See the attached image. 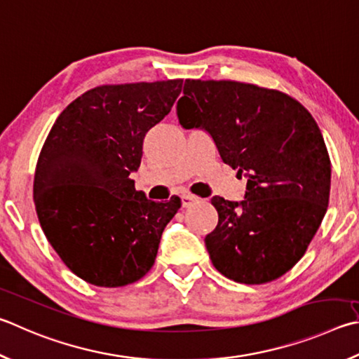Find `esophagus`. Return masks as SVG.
<instances>
[{"instance_id": "esophagus-1", "label": "esophagus", "mask_w": 359, "mask_h": 359, "mask_svg": "<svg viewBox=\"0 0 359 359\" xmlns=\"http://www.w3.org/2000/svg\"><path fill=\"white\" fill-rule=\"evenodd\" d=\"M199 198L194 196V194L190 193H184L182 194V207H190L194 202H198Z\"/></svg>"}]
</instances>
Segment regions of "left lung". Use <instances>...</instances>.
Wrapping results in <instances>:
<instances>
[{"instance_id": "left-lung-1", "label": "left lung", "mask_w": 359, "mask_h": 359, "mask_svg": "<svg viewBox=\"0 0 359 359\" xmlns=\"http://www.w3.org/2000/svg\"><path fill=\"white\" fill-rule=\"evenodd\" d=\"M177 117L210 135L221 160L248 180L243 201L212 198L218 224L204 242L213 266L243 284L283 276L328 207L331 163L314 117L279 90L213 80L185 81Z\"/></svg>"}]
</instances>
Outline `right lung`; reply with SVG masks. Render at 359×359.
Listing matches in <instances>:
<instances>
[{
	"label": "right lung",
	"instance_id": "1",
	"mask_svg": "<svg viewBox=\"0 0 359 359\" xmlns=\"http://www.w3.org/2000/svg\"><path fill=\"white\" fill-rule=\"evenodd\" d=\"M184 80L99 86L57 117L39 155L34 204L45 237L78 278L122 287L152 269L161 233L180 208L135 190L142 141Z\"/></svg>",
	"mask_w": 359,
	"mask_h": 359
}]
</instances>
